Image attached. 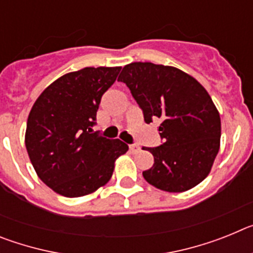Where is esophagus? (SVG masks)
I'll use <instances>...</instances> for the list:
<instances>
[{
  "instance_id": "34e87169",
  "label": "esophagus",
  "mask_w": 253,
  "mask_h": 253,
  "mask_svg": "<svg viewBox=\"0 0 253 253\" xmlns=\"http://www.w3.org/2000/svg\"><path fill=\"white\" fill-rule=\"evenodd\" d=\"M139 146H137V144H131V146H129V151L131 152V153H137V152H139Z\"/></svg>"
}]
</instances>
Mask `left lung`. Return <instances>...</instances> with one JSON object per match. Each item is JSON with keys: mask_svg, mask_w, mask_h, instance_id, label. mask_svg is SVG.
<instances>
[{"mask_svg": "<svg viewBox=\"0 0 253 253\" xmlns=\"http://www.w3.org/2000/svg\"><path fill=\"white\" fill-rule=\"evenodd\" d=\"M118 81L129 87L147 124L160 119L161 146L148 148L153 166L143 171L148 184L182 193L209 175L220 147V116L208 91L193 76L171 66L134 62Z\"/></svg>", "mask_w": 253, "mask_h": 253, "instance_id": "left-lung-1", "label": "left lung"}]
</instances>
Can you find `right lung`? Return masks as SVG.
<instances>
[{
  "mask_svg": "<svg viewBox=\"0 0 253 253\" xmlns=\"http://www.w3.org/2000/svg\"><path fill=\"white\" fill-rule=\"evenodd\" d=\"M122 67H86L49 84L26 123L25 146L37 175L66 198L95 193L109 182L128 146L95 133L101 97Z\"/></svg>",
  "mask_w": 253,
  "mask_h": 253,
  "instance_id": "1",
  "label": "right lung"
}]
</instances>
